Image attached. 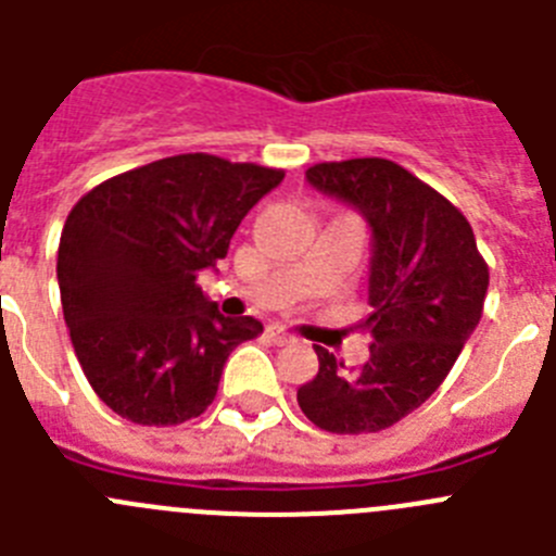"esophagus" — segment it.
Segmentation results:
<instances>
[{"instance_id":"34e87169","label":"esophagus","mask_w":556,"mask_h":556,"mask_svg":"<svg viewBox=\"0 0 556 556\" xmlns=\"http://www.w3.org/2000/svg\"><path fill=\"white\" fill-rule=\"evenodd\" d=\"M267 333H269V339H273L275 345H287V342H292V339H294L292 333H289L283 326H269Z\"/></svg>"}]
</instances>
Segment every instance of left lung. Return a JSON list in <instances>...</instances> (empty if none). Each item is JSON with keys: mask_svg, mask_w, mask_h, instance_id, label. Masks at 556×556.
Returning a JSON list of instances; mask_svg holds the SVG:
<instances>
[{"mask_svg": "<svg viewBox=\"0 0 556 556\" xmlns=\"http://www.w3.org/2000/svg\"><path fill=\"white\" fill-rule=\"evenodd\" d=\"M308 184L356 205L372 228L370 358L348 370L314 345L320 370L298 390L303 415L331 434H376L443 384L488 298L490 269L459 208L387 159L323 161Z\"/></svg>", "mask_w": 556, "mask_h": 556, "instance_id": "8db88e82", "label": "left lung"}]
</instances>
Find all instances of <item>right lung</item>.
Masks as SVG:
<instances>
[{
    "label": "right lung",
    "instance_id": "obj_1",
    "mask_svg": "<svg viewBox=\"0 0 556 556\" xmlns=\"http://www.w3.org/2000/svg\"><path fill=\"white\" fill-rule=\"evenodd\" d=\"M283 169L186 152L122 172L68 211L58 244L63 320L91 390L139 426H178L217 397L255 317H223L198 275L228 255Z\"/></svg>",
    "mask_w": 556,
    "mask_h": 556
}]
</instances>
